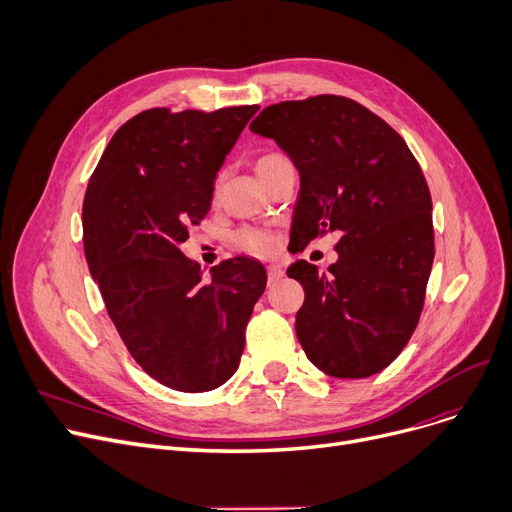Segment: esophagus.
Instances as JSON below:
<instances>
[{
	"label": "esophagus",
	"mask_w": 512,
	"mask_h": 512,
	"mask_svg": "<svg viewBox=\"0 0 512 512\" xmlns=\"http://www.w3.org/2000/svg\"><path fill=\"white\" fill-rule=\"evenodd\" d=\"M283 275H285V271L281 269V266H277V264L269 266V283H277Z\"/></svg>",
	"instance_id": "34e87169"
}]
</instances>
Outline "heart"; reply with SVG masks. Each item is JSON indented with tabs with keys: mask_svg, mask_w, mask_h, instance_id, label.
Segmentation results:
<instances>
[{
	"mask_svg": "<svg viewBox=\"0 0 512 512\" xmlns=\"http://www.w3.org/2000/svg\"><path fill=\"white\" fill-rule=\"evenodd\" d=\"M287 162V158L279 152H266L262 156H258L256 160V170L258 175L262 177V181L266 183V179H269L273 175V170ZM235 243L248 254H254V256H269L277 250V235L269 229H258V227H243L235 233Z\"/></svg>",
	"mask_w": 512,
	"mask_h": 512,
	"instance_id": "b5f03b06",
	"label": "heart"
}]
</instances>
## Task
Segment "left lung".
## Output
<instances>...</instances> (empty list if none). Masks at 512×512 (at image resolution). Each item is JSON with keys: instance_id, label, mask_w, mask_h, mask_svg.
I'll return each mask as SVG.
<instances>
[{"instance_id": "obj_1", "label": "left lung", "mask_w": 512, "mask_h": 512, "mask_svg": "<svg viewBox=\"0 0 512 512\" xmlns=\"http://www.w3.org/2000/svg\"><path fill=\"white\" fill-rule=\"evenodd\" d=\"M250 129L275 139L300 170L289 241L302 252L339 235L329 275L306 260L287 269L304 287L296 333L306 356L331 377L383 371L419 325L435 256L417 158L383 118L344 95L266 106Z\"/></svg>"}]
</instances>
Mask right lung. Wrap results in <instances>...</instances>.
Wrapping results in <instances>:
<instances>
[{"instance_id":"1","label":"right lung","mask_w":512,"mask_h":512,"mask_svg":"<svg viewBox=\"0 0 512 512\" xmlns=\"http://www.w3.org/2000/svg\"><path fill=\"white\" fill-rule=\"evenodd\" d=\"M256 112L143 110L112 135L85 191V258L108 316L139 367L177 392H210L237 371L266 287L256 260H223L204 279L179 250Z\"/></svg>"}]
</instances>
